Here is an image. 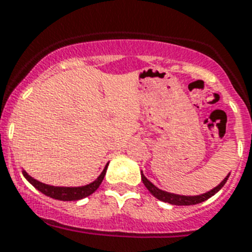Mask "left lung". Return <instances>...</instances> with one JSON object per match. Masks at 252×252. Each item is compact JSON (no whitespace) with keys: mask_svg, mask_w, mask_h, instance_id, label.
<instances>
[{"mask_svg":"<svg viewBox=\"0 0 252 252\" xmlns=\"http://www.w3.org/2000/svg\"><path fill=\"white\" fill-rule=\"evenodd\" d=\"M229 175H230V173H229ZM229 175L226 176L225 179L222 180L221 183L219 184L216 188L211 189L210 191H207V193L200 194V195H180V194H173L168 193V191H164V190L157 188L153 183H150V181L145 177V175L142 172H141V179H142V183L146 186L147 190H149L155 198H158L159 200H161V202H165V203L169 204H176V206H193V204L202 203V202L207 200L208 198H211L212 195H215V194L218 193L219 190L225 185Z\"/></svg>","mask_w":252,"mask_h":252,"instance_id":"obj_1","label":"left lung"}]
</instances>
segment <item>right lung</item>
Wrapping results in <instances>:
<instances>
[{
	"mask_svg": "<svg viewBox=\"0 0 252 252\" xmlns=\"http://www.w3.org/2000/svg\"><path fill=\"white\" fill-rule=\"evenodd\" d=\"M108 163L106 164L105 169L102 171V173L97 177V180H94L93 183L88 184V185L84 186H73V188H69V186H53V185H48V184L40 183L33 177H31L26 171H23V176L28 180V183L32 184V185L41 191L45 195H48L50 198H54V199L58 200H79L83 199V198L88 197V195H91L93 194L95 190L99 188V185L103 181V177L106 175V169H107Z\"/></svg>",
	"mask_w": 252,
	"mask_h": 252,
	"instance_id": "1",
	"label": "right lung"
}]
</instances>
